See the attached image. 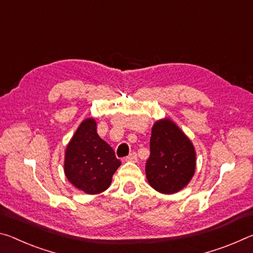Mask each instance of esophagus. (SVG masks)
<instances>
[{"instance_id":"obj_1","label":"esophagus","mask_w":253,"mask_h":253,"mask_svg":"<svg viewBox=\"0 0 253 253\" xmlns=\"http://www.w3.org/2000/svg\"><path fill=\"white\" fill-rule=\"evenodd\" d=\"M126 161H136V154L135 152H131V154L126 158Z\"/></svg>"}]
</instances>
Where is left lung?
I'll return each mask as SVG.
<instances>
[{
    "label": "left lung",
    "instance_id": "left-lung-1",
    "mask_svg": "<svg viewBox=\"0 0 253 253\" xmlns=\"http://www.w3.org/2000/svg\"><path fill=\"white\" fill-rule=\"evenodd\" d=\"M195 168L196 151L188 136L170 119L156 121L146 164L149 185L161 194L178 193L192 180Z\"/></svg>",
    "mask_w": 253,
    "mask_h": 253
}]
</instances>
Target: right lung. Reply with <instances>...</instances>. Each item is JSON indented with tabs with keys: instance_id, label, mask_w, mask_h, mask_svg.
<instances>
[{
	"instance_id": "1",
	"label": "right lung",
	"mask_w": 253,
	"mask_h": 253,
	"mask_svg": "<svg viewBox=\"0 0 253 253\" xmlns=\"http://www.w3.org/2000/svg\"><path fill=\"white\" fill-rule=\"evenodd\" d=\"M96 121L85 119L65 150L64 171L69 183L89 195L110 187L121 165L109 144L97 134Z\"/></svg>"
}]
</instances>
